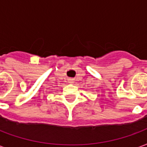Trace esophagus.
Instances as JSON below:
<instances>
[{"mask_svg":"<svg viewBox=\"0 0 147 147\" xmlns=\"http://www.w3.org/2000/svg\"><path fill=\"white\" fill-rule=\"evenodd\" d=\"M70 83H73V81H70Z\"/></svg>","mask_w":147,"mask_h":147,"instance_id":"34e87169","label":"esophagus"}]
</instances>
